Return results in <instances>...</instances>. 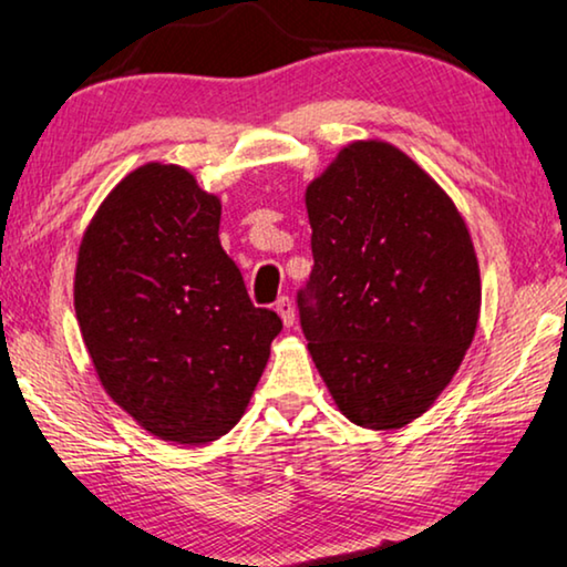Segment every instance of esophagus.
Returning a JSON list of instances; mask_svg holds the SVG:
<instances>
[{"instance_id": "1", "label": "esophagus", "mask_w": 567, "mask_h": 567, "mask_svg": "<svg viewBox=\"0 0 567 567\" xmlns=\"http://www.w3.org/2000/svg\"><path fill=\"white\" fill-rule=\"evenodd\" d=\"M276 311H278V315H281L286 327H291L293 319H297V311H293V303H291L289 297H281V299L276 301Z\"/></svg>"}]
</instances>
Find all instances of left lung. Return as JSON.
<instances>
[{
    "instance_id": "1",
    "label": "left lung",
    "mask_w": 567,
    "mask_h": 567,
    "mask_svg": "<svg viewBox=\"0 0 567 567\" xmlns=\"http://www.w3.org/2000/svg\"><path fill=\"white\" fill-rule=\"evenodd\" d=\"M315 268L297 293L319 375L350 422L424 414L471 348L478 260L461 212L389 143L342 147L307 188Z\"/></svg>"
}]
</instances>
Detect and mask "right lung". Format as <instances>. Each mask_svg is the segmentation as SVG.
Returning a JSON list of instances; mask_svg holds the SVG:
<instances>
[{
    "mask_svg": "<svg viewBox=\"0 0 567 567\" xmlns=\"http://www.w3.org/2000/svg\"><path fill=\"white\" fill-rule=\"evenodd\" d=\"M219 215L188 171L147 163L114 186L79 248L73 303L96 375L137 424L178 445L240 422L284 327L252 307Z\"/></svg>",
    "mask_w": 567,
    "mask_h": 567,
    "instance_id": "right-lung-1",
    "label": "right lung"
}]
</instances>
